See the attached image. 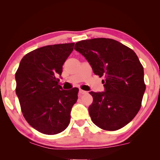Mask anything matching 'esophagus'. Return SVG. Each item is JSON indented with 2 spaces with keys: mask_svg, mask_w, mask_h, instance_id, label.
<instances>
[{
  "mask_svg": "<svg viewBox=\"0 0 160 160\" xmlns=\"http://www.w3.org/2000/svg\"><path fill=\"white\" fill-rule=\"evenodd\" d=\"M87 94L86 91H84L82 90H81V89H80L79 90V95L80 96H82V95H83V94Z\"/></svg>",
  "mask_w": 160,
  "mask_h": 160,
  "instance_id": "esophagus-1",
  "label": "esophagus"
}]
</instances>
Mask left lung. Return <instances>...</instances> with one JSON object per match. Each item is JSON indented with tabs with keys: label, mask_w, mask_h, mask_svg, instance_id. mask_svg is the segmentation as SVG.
<instances>
[{
	"label": "left lung",
	"mask_w": 160,
	"mask_h": 160,
	"mask_svg": "<svg viewBox=\"0 0 160 160\" xmlns=\"http://www.w3.org/2000/svg\"><path fill=\"white\" fill-rule=\"evenodd\" d=\"M94 73L104 77V91L90 92L89 107L92 122L107 131H116L133 119L141 107L145 90L144 70L135 53L114 39L82 40L75 45Z\"/></svg>",
	"instance_id": "1"
}]
</instances>
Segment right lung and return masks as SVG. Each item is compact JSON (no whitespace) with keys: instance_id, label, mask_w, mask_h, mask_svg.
I'll use <instances>...</instances> for the list:
<instances>
[{"instance_id":"right-lung-1","label":"right lung","mask_w":160,"mask_h":160,"mask_svg":"<svg viewBox=\"0 0 160 160\" xmlns=\"http://www.w3.org/2000/svg\"><path fill=\"white\" fill-rule=\"evenodd\" d=\"M74 43L48 45L27 53L15 73L16 94L26 121L47 135L61 132L69 125L70 112L79 89L58 85L63 65Z\"/></svg>"}]
</instances>
